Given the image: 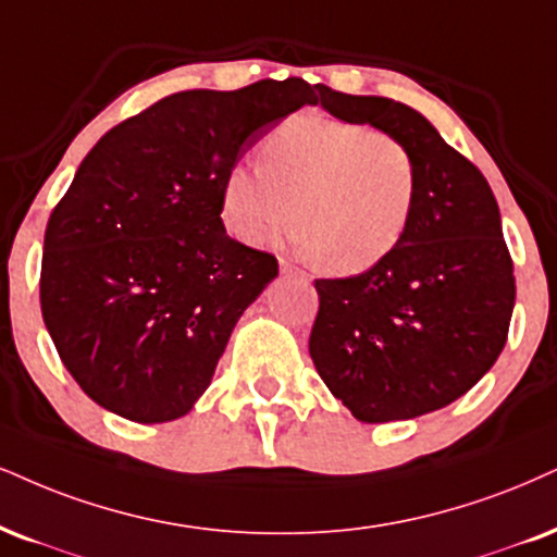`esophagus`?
I'll use <instances>...</instances> for the list:
<instances>
[{
	"label": "esophagus",
	"mask_w": 557,
	"mask_h": 557,
	"mask_svg": "<svg viewBox=\"0 0 557 557\" xmlns=\"http://www.w3.org/2000/svg\"><path fill=\"white\" fill-rule=\"evenodd\" d=\"M278 265H281V273H284V276H299V278H307V273H305V271H299V268L294 265L292 260H284V258H281V260H278Z\"/></svg>",
	"instance_id": "1"
}]
</instances>
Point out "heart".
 <instances>
[{
	"mask_svg": "<svg viewBox=\"0 0 557 557\" xmlns=\"http://www.w3.org/2000/svg\"><path fill=\"white\" fill-rule=\"evenodd\" d=\"M418 168L393 134L367 123L301 113L268 136L260 168L235 164L222 185L226 230L247 245L278 235L338 276L363 273L408 235Z\"/></svg>",
	"mask_w": 557,
	"mask_h": 557,
	"instance_id": "obj_1",
	"label": "heart"
}]
</instances>
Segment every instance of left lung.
<instances>
[{
  "mask_svg": "<svg viewBox=\"0 0 557 557\" xmlns=\"http://www.w3.org/2000/svg\"><path fill=\"white\" fill-rule=\"evenodd\" d=\"M343 121L393 134L413 154L418 203L393 256L351 278H318L310 356L361 423L410 421L480 382L504 351L513 263L488 181L410 106L318 85Z\"/></svg>",
  "mask_w": 557,
  "mask_h": 557,
  "instance_id": "obj_1",
  "label": "left lung"
}]
</instances>
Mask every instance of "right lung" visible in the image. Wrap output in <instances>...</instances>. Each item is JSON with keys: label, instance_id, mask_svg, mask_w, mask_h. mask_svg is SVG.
<instances>
[{"label": "right lung", "instance_id": "right-lung-1", "mask_svg": "<svg viewBox=\"0 0 557 557\" xmlns=\"http://www.w3.org/2000/svg\"><path fill=\"white\" fill-rule=\"evenodd\" d=\"M312 98L305 79L175 92L82 160L46 226L40 310L102 408L164 423L206 393L237 320L278 276L276 258L226 235L224 177Z\"/></svg>", "mask_w": 557, "mask_h": 557}]
</instances>
